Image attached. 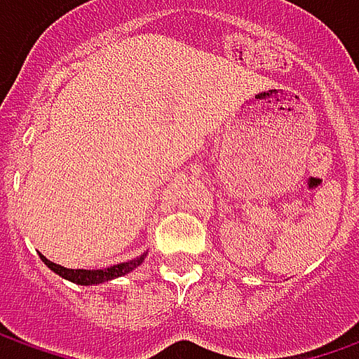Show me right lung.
Instances as JSON below:
<instances>
[{
  "label": "right lung",
  "mask_w": 359,
  "mask_h": 359,
  "mask_svg": "<svg viewBox=\"0 0 359 359\" xmlns=\"http://www.w3.org/2000/svg\"><path fill=\"white\" fill-rule=\"evenodd\" d=\"M41 262L48 266L51 271H55L57 276H62L63 280H69V282L77 283V285H97V283L109 282V280H116L119 276H126L130 273L131 269H135L142 262H144V255L135 257V259H130V262H123V264H116V266H109V268L104 269H69L63 268L60 264H53L49 262L46 255L39 254Z\"/></svg>",
  "instance_id": "1"
}]
</instances>
